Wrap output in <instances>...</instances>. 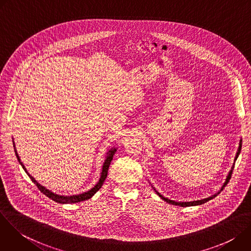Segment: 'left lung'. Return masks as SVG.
<instances>
[{
    "label": "left lung",
    "instance_id": "1",
    "mask_svg": "<svg viewBox=\"0 0 251 251\" xmlns=\"http://www.w3.org/2000/svg\"><path fill=\"white\" fill-rule=\"evenodd\" d=\"M241 140H240V142H239V147H238V150H237V153H236V156H235V159H234V161H236V159H237V157H238V155H239V153H240V150H241ZM233 168H234V164H233V166H232V168H231V170H230V172H229V174H228V176H227V177H226V182H225V184H224V186L222 187V189L220 190V192L218 193V194H216V195H213L212 197H209V198H207V199H204V200H201V201H190V202H177V201H171V200H169V199H166V198H164L162 195H160L159 193H157L158 195H159V197L162 199V200H164L165 201H167V202H169V203H171V204H175V205H178V206H193V205H199V204H202V203H204V202H206V201H210L211 199H213V198H216L219 194H221V192L225 189V187L227 185V183L229 182V180H230V177H231V175H232V172H233Z\"/></svg>",
    "mask_w": 251,
    "mask_h": 251
}]
</instances>
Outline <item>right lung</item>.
Instances as JSON below:
<instances>
[{
    "label": "right lung",
    "mask_w": 251,
    "mask_h": 251,
    "mask_svg": "<svg viewBox=\"0 0 251 251\" xmlns=\"http://www.w3.org/2000/svg\"><path fill=\"white\" fill-rule=\"evenodd\" d=\"M14 145H15V144H14ZM14 148H15V147H14ZM15 152H16V156H17L19 162L21 163V160H20V157H19V155H18V153H17L16 148H15ZM115 152H116V149L109 151V154H108V156H107V158H106V160H105V163H104V165H103L100 180H99V182L97 183V185H96L93 189H91L90 191H88L87 193H84V194H81V195H77V196H74V197L57 196V195H55V194L50 192L49 190H47L45 187L41 186L37 181H35L34 178L26 172V169L24 167V165H23L22 163H21V164H22L23 169L25 170V173L27 174V176H29L31 182L34 183V185L38 187V189H39L44 195H46L48 198H50V200H52V201H56V202H59V203H75V202H79V201H86V200L90 199V198L102 187L103 182L105 181V178L107 177V174H108V169H109V166H110V164H111V161H112V159H113V156H114Z\"/></svg>",
    "instance_id": "1"
}]
</instances>
